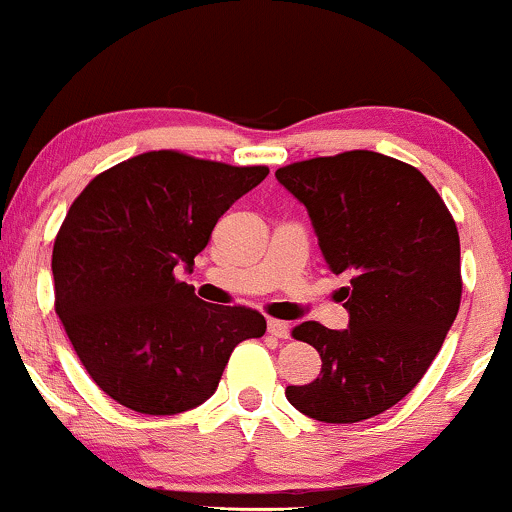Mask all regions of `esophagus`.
<instances>
[{
	"label": "esophagus",
	"instance_id": "obj_1",
	"mask_svg": "<svg viewBox=\"0 0 512 512\" xmlns=\"http://www.w3.org/2000/svg\"><path fill=\"white\" fill-rule=\"evenodd\" d=\"M267 330L276 339H289L291 337V325L284 320H267Z\"/></svg>",
	"mask_w": 512,
	"mask_h": 512
}]
</instances>
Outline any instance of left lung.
Listing matches in <instances>:
<instances>
[{"label":"left lung","instance_id":"8db88e82","mask_svg":"<svg viewBox=\"0 0 512 512\" xmlns=\"http://www.w3.org/2000/svg\"><path fill=\"white\" fill-rule=\"evenodd\" d=\"M276 180L308 209L327 267L351 274L346 330H293L322 370L286 399L325 424L383 414L424 378L460 310L455 221L419 170L375 151L291 163Z\"/></svg>","mask_w":512,"mask_h":512}]
</instances>
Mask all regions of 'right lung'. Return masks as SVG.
<instances>
[{"label": "right lung", "instance_id": "1", "mask_svg": "<svg viewBox=\"0 0 512 512\" xmlns=\"http://www.w3.org/2000/svg\"><path fill=\"white\" fill-rule=\"evenodd\" d=\"M269 175L149 151L96 175L67 211L55 250V310L108 397L139 414H180L214 395L231 351L262 337L250 308L209 305L175 279L223 211Z\"/></svg>", "mask_w": 512, "mask_h": 512}]
</instances>
